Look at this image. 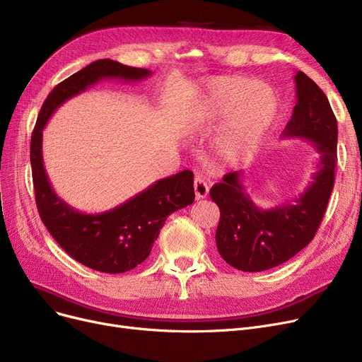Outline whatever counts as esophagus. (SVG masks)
Returning a JSON list of instances; mask_svg holds the SVG:
<instances>
[{
	"mask_svg": "<svg viewBox=\"0 0 362 362\" xmlns=\"http://www.w3.org/2000/svg\"><path fill=\"white\" fill-rule=\"evenodd\" d=\"M194 189H195V198L197 199H204L208 195V183L201 176L195 177Z\"/></svg>",
	"mask_w": 362,
	"mask_h": 362,
	"instance_id": "esophagus-1",
	"label": "esophagus"
}]
</instances>
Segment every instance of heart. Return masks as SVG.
<instances>
[{
  "mask_svg": "<svg viewBox=\"0 0 362 362\" xmlns=\"http://www.w3.org/2000/svg\"><path fill=\"white\" fill-rule=\"evenodd\" d=\"M281 100L272 88L248 76L213 78L183 107V130H213L224 124L218 141L221 154L232 161L252 157L273 130Z\"/></svg>",
  "mask_w": 362,
  "mask_h": 362,
  "instance_id": "heart-1",
  "label": "heart"
}]
</instances>
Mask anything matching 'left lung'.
Returning a JSON list of instances; mask_svg holds the SVG:
<instances>
[{"label":"left lung","mask_w":362,"mask_h":362,"mask_svg":"<svg viewBox=\"0 0 362 362\" xmlns=\"http://www.w3.org/2000/svg\"><path fill=\"white\" fill-rule=\"evenodd\" d=\"M296 104L283 138H302L318 154L313 180L291 202L262 210L242 185L240 171L226 175L211 191L220 208L216 243L221 258L242 272H264L286 262L313 240L333 191L337 122L330 103L303 71L295 74Z\"/></svg>","instance_id":"obj_1"}]
</instances>
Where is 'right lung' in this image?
Masks as SVG:
<instances>
[{"label": "right lung", "mask_w": 362, "mask_h": 362, "mask_svg": "<svg viewBox=\"0 0 362 362\" xmlns=\"http://www.w3.org/2000/svg\"><path fill=\"white\" fill-rule=\"evenodd\" d=\"M148 76V69L129 67L108 59L93 62L49 92L32 133V177L41 220L71 258L103 273H124L146 259L167 217L195 201L194 173L183 170L160 179L108 211L81 213L57 195L48 180L42 158V130L63 103L100 81L138 82Z\"/></svg>", "instance_id": "1"}]
</instances>
